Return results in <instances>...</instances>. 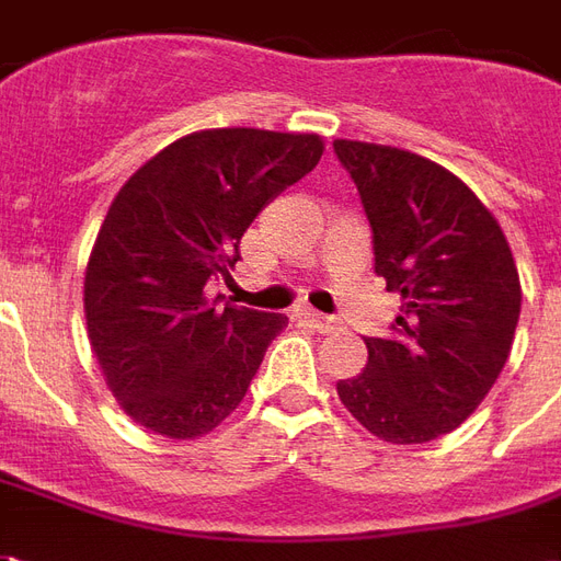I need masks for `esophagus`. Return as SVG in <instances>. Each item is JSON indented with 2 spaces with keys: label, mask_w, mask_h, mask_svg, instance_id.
Returning a JSON list of instances; mask_svg holds the SVG:
<instances>
[{
  "label": "esophagus",
  "mask_w": 561,
  "mask_h": 561,
  "mask_svg": "<svg viewBox=\"0 0 561 561\" xmlns=\"http://www.w3.org/2000/svg\"><path fill=\"white\" fill-rule=\"evenodd\" d=\"M304 316L309 318V321H312V324H316L321 333H333V330H340V321H336V318L321 316V312H312V309H309V312H304Z\"/></svg>",
  "instance_id": "34e87169"
}]
</instances>
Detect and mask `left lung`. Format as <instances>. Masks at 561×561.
I'll return each instance as SVG.
<instances>
[{
  "instance_id": "8db88e82",
  "label": "left lung",
  "mask_w": 561,
  "mask_h": 561,
  "mask_svg": "<svg viewBox=\"0 0 561 561\" xmlns=\"http://www.w3.org/2000/svg\"><path fill=\"white\" fill-rule=\"evenodd\" d=\"M373 225L376 273L400 291L366 369L336 385L342 405L390 445L457 430L505 366L519 318V273L505 233L459 176L417 152L333 140Z\"/></svg>"
}]
</instances>
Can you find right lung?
<instances>
[{
  "instance_id": "right-lung-1",
  "label": "right lung",
  "mask_w": 561,
  "mask_h": 561,
  "mask_svg": "<svg viewBox=\"0 0 561 561\" xmlns=\"http://www.w3.org/2000/svg\"><path fill=\"white\" fill-rule=\"evenodd\" d=\"M321 156L318 135L204 128L116 192L87 261L83 312L107 388L144 430L188 442L243 402L288 318L216 309L204 288L240 261L261 207Z\"/></svg>"
}]
</instances>
